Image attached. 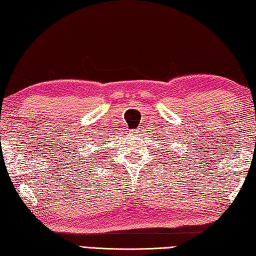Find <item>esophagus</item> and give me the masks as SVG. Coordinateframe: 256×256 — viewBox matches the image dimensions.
<instances>
[{"instance_id": "esophagus-1", "label": "esophagus", "mask_w": 256, "mask_h": 256, "mask_svg": "<svg viewBox=\"0 0 256 256\" xmlns=\"http://www.w3.org/2000/svg\"><path fill=\"white\" fill-rule=\"evenodd\" d=\"M134 132H135V130H134Z\"/></svg>"}]
</instances>
